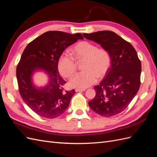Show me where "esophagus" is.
<instances>
[{
    "instance_id": "1",
    "label": "esophagus",
    "mask_w": 157,
    "mask_h": 157,
    "mask_svg": "<svg viewBox=\"0 0 157 157\" xmlns=\"http://www.w3.org/2000/svg\"><path fill=\"white\" fill-rule=\"evenodd\" d=\"M85 90H86V89H80V88H76L75 89V91L77 92H83V91H85Z\"/></svg>"
}]
</instances>
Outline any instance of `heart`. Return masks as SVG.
I'll use <instances>...</instances> for the list:
<instances>
[{"instance_id":"b5f03b06","label":"heart","mask_w":157,"mask_h":157,"mask_svg":"<svg viewBox=\"0 0 157 157\" xmlns=\"http://www.w3.org/2000/svg\"><path fill=\"white\" fill-rule=\"evenodd\" d=\"M72 53L77 59L82 60L84 71L75 74L71 78V87L84 89L96 83L98 77H103L111 67L112 58L110 52L88 41L80 42L73 48ZM58 69L61 76L70 78L76 71L73 57L63 52L58 59Z\"/></svg>"}]
</instances>
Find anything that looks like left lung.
Wrapping results in <instances>:
<instances>
[{"mask_svg": "<svg viewBox=\"0 0 157 157\" xmlns=\"http://www.w3.org/2000/svg\"><path fill=\"white\" fill-rule=\"evenodd\" d=\"M83 36L101 44L110 52L112 58L105 78L94 86L96 94L88 102L89 106L101 116L116 115L124 110L138 92L141 61L130 42L113 31L84 33Z\"/></svg>", "mask_w": 157, "mask_h": 157, "instance_id": "obj_1", "label": "left lung"}]
</instances>
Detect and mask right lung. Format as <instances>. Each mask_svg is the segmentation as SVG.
<instances>
[{
	"label": "right lung",
	"mask_w": 157,
	"mask_h": 157,
	"mask_svg": "<svg viewBox=\"0 0 157 157\" xmlns=\"http://www.w3.org/2000/svg\"><path fill=\"white\" fill-rule=\"evenodd\" d=\"M78 39L80 33L71 35L58 31L46 32L29 42L21 55L16 68L19 92L32 111L40 117L54 118L60 116L69 105L75 90L64 89L66 83L59 75L58 59L64 50ZM49 74V83L44 88L33 86L31 75L36 70Z\"/></svg>",
	"instance_id": "obj_1"
}]
</instances>
